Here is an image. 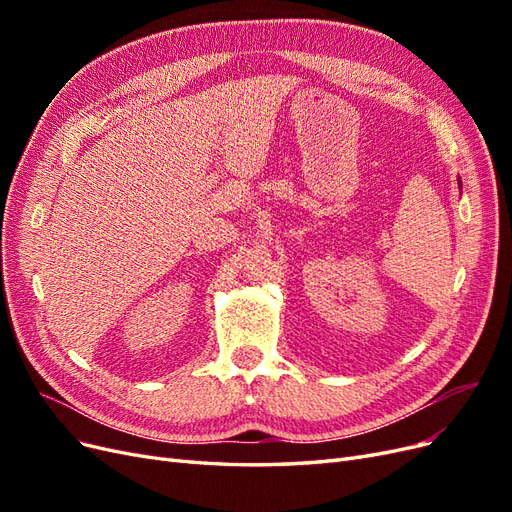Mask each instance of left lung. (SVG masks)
Listing matches in <instances>:
<instances>
[{
  "label": "left lung",
  "mask_w": 512,
  "mask_h": 512,
  "mask_svg": "<svg viewBox=\"0 0 512 512\" xmlns=\"http://www.w3.org/2000/svg\"><path fill=\"white\" fill-rule=\"evenodd\" d=\"M459 181V188H461V179H457Z\"/></svg>",
  "instance_id": "8db88e82"
}]
</instances>
